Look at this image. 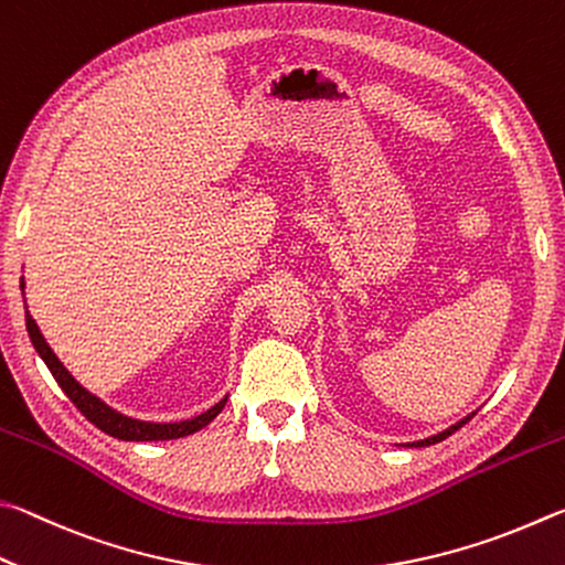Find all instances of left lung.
<instances>
[{
  "mask_svg": "<svg viewBox=\"0 0 565 565\" xmlns=\"http://www.w3.org/2000/svg\"><path fill=\"white\" fill-rule=\"evenodd\" d=\"M473 417V414H469V417L467 419H461L459 424H454V427H449L447 431H441V434H434V437H429V439H422V441H412L409 444V447H431V444H437V441H444V439H447V437H451V434L454 431H457L459 427H463V424H467L469 419Z\"/></svg>",
  "mask_w": 565,
  "mask_h": 565,
  "instance_id": "obj_1",
  "label": "left lung"
}]
</instances>
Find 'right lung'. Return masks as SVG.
<instances>
[{
  "label": "right lung",
  "mask_w": 565,
  "mask_h": 565,
  "mask_svg": "<svg viewBox=\"0 0 565 565\" xmlns=\"http://www.w3.org/2000/svg\"><path fill=\"white\" fill-rule=\"evenodd\" d=\"M22 288H24V280H22ZM26 332H29V340H32L34 350L39 352V358L46 362L49 372L54 374V380L58 382V387L64 390V394L68 399L76 404V409L84 414V417L96 424L98 429L106 431L108 437H116V439H124V441H166V439H181L188 437V434H193L198 429H203L205 424H211L221 409L225 407V399H221L203 414H198L193 419H185V422H173V424H156V422H138L131 417H124V414H118L116 409L108 407L98 397H94L92 392H86L82 384H78L68 370L64 367L62 362H58L56 354L49 348L44 334L39 332L36 322L32 320V315L26 310Z\"/></svg>",
  "instance_id": "obj_1"
}]
</instances>
